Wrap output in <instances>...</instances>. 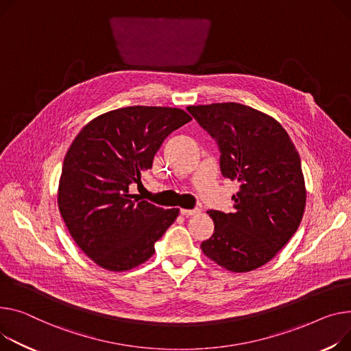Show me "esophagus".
Here are the masks:
<instances>
[{
    "instance_id": "obj_1",
    "label": "esophagus",
    "mask_w": 351,
    "mask_h": 351,
    "mask_svg": "<svg viewBox=\"0 0 351 351\" xmlns=\"http://www.w3.org/2000/svg\"><path fill=\"white\" fill-rule=\"evenodd\" d=\"M200 213V208H192V210H188V208H180V215L184 216V217H189V216H195Z\"/></svg>"
}]
</instances>
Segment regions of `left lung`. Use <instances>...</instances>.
<instances>
[{
    "instance_id": "obj_1",
    "label": "left lung",
    "mask_w": 351,
    "mask_h": 351,
    "mask_svg": "<svg viewBox=\"0 0 351 351\" xmlns=\"http://www.w3.org/2000/svg\"><path fill=\"white\" fill-rule=\"evenodd\" d=\"M188 111L220 151V171L237 180L232 213L208 210L215 232L200 248L232 272L267 264L295 234L306 204L300 158L272 117L239 103L191 106Z\"/></svg>"
}]
</instances>
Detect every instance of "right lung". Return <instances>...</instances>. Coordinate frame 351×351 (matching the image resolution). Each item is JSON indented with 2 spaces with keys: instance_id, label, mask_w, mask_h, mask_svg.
Listing matches in <instances>:
<instances>
[{
  "instance_id": "add662e5",
  "label": "right lung",
  "mask_w": 351,
  "mask_h": 351,
  "mask_svg": "<svg viewBox=\"0 0 351 351\" xmlns=\"http://www.w3.org/2000/svg\"><path fill=\"white\" fill-rule=\"evenodd\" d=\"M192 119L171 107L132 106L90 121L70 145L58 204L82 251L108 271L149 260L179 208H162L130 195L165 138Z\"/></svg>"
}]
</instances>
